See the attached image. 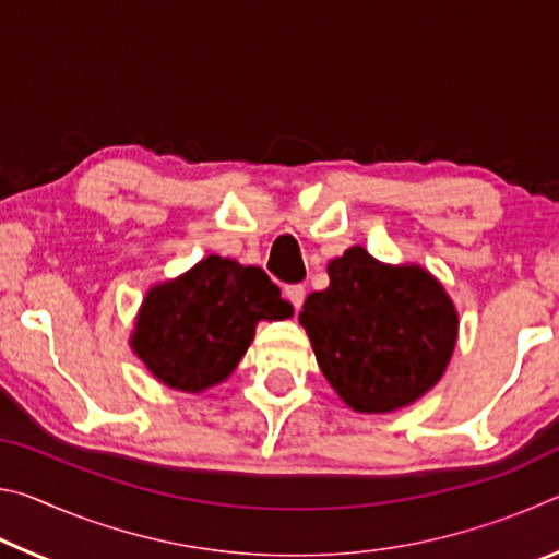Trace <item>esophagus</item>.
Instances as JSON below:
<instances>
[{
    "mask_svg": "<svg viewBox=\"0 0 559 559\" xmlns=\"http://www.w3.org/2000/svg\"><path fill=\"white\" fill-rule=\"evenodd\" d=\"M286 298L293 302V308L300 310L302 300H306V286H300V283H296V286H286Z\"/></svg>",
    "mask_w": 559,
    "mask_h": 559,
    "instance_id": "esophagus-1",
    "label": "esophagus"
}]
</instances>
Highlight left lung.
I'll use <instances>...</instances> for the list:
<instances>
[{
    "label": "left lung",
    "mask_w": 559,
    "mask_h": 559,
    "mask_svg": "<svg viewBox=\"0 0 559 559\" xmlns=\"http://www.w3.org/2000/svg\"><path fill=\"white\" fill-rule=\"evenodd\" d=\"M330 286L298 316L330 386L362 414L412 404L441 380L459 313L427 269L390 266L362 246L328 263Z\"/></svg>",
    "instance_id": "obj_1"
}]
</instances>
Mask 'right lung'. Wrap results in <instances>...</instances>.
<instances>
[{
	"instance_id": "1",
	"label": "right lung",
	"mask_w": 559,
	"mask_h": 559,
	"mask_svg": "<svg viewBox=\"0 0 559 559\" xmlns=\"http://www.w3.org/2000/svg\"><path fill=\"white\" fill-rule=\"evenodd\" d=\"M290 316L293 306L261 269L206 257L147 290L130 347L159 382L197 394L236 370L259 320Z\"/></svg>"
}]
</instances>
